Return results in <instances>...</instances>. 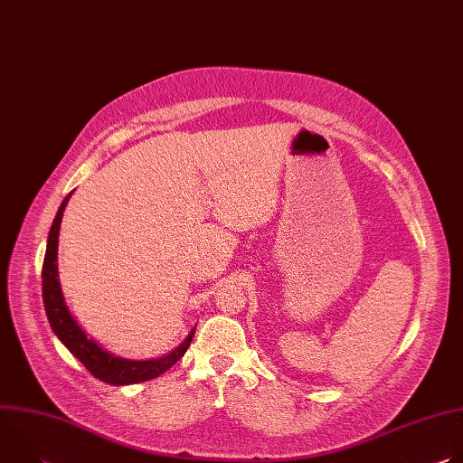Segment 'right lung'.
Instances as JSON below:
<instances>
[{
	"mask_svg": "<svg viewBox=\"0 0 463 463\" xmlns=\"http://www.w3.org/2000/svg\"><path fill=\"white\" fill-rule=\"evenodd\" d=\"M73 192L65 195L61 202L54 222L49 231L47 249L43 256V268H42V295H43V307L49 318V324L56 337L65 345L86 368L97 379L109 383V384H134L159 377L168 368H172L188 350L195 329H192L190 335L166 357L154 359V361H128L115 357L102 350L95 341L88 339L80 326L71 317L68 306L63 302L60 284H58V271H56V249H58V232L60 222L65 205H68Z\"/></svg>",
	"mask_w": 463,
	"mask_h": 463,
	"instance_id": "add662e5",
	"label": "right lung"
}]
</instances>
